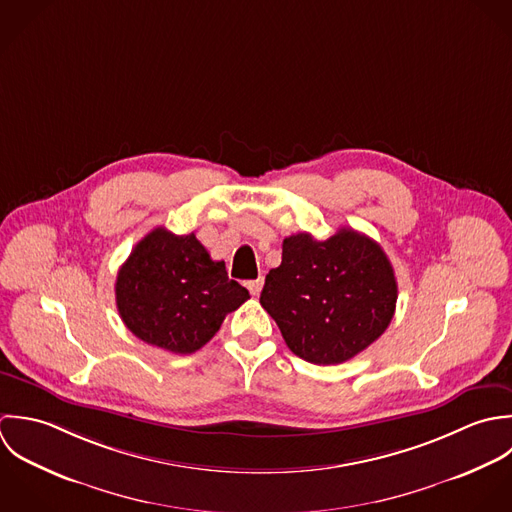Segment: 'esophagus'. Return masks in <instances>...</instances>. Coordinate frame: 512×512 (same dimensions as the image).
I'll return each instance as SVG.
<instances>
[{
    "instance_id": "esophagus-1",
    "label": "esophagus",
    "mask_w": 512,
    "mask_h": 512,
    "mask_svg": "<svg viewBox=\"0 0 512 512\" xmlns=\"http://www.w3.org/2000/svg\"><path fill=\"white\" fill-rule=\"evenodd\" d=\"M247 289H249V293H251L253 297H259V293H261V289H263V277H259V279H255V281H249V283H247Z\"/></svg>"
}]
</instances>
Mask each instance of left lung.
Listing matches in <instances>:
<instances>
[{"label": "left lung", "instance_id": "left-lung-1", "mask_svg": "<svg viewBox=\"0 0 512 512\" xmlns=\"http://www.w3.org/2000/svg\"><path fill=\"white\" fill-rule=\"evenodd\" d=\"M259 301L293 354L330 366L354 358L384 334L398 283L384 249L342 227L324 241L310 233L287 237L283 261L265 277Z\"/></svg>", "mask_w": 512, "mask_h": 512}]
</instances>
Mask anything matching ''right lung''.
Listing matches in <instances>:
<instances>
[{
  "mask_svg": "<svg viewBox=\"0 0 512 512\" xmlns=\"http://www.w3.org/2000/svg\"><path fill=\"white\" fill-rule=\"evenodd\" d=\"M116 308L126 328L174 354H192L219 330L225 314L241 307L249 291L231 281L223 261H213L190 235L156 227L136 243L116 275Z\"/></svg>",
  "mask_w": 512,
  "mask_h": 512,
  "instance_id": "right-lung-1",
  "label": "right lung"
}]
</instances>
